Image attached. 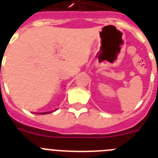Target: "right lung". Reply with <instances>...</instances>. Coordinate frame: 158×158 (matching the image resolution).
Here are the masks:
<instances>
[{
	"mask_svg": "<svg viewBox=\"0 0 158 158\" xmlns=\"http://www.w3.org/2000/svg\"><path fill=\"white\" fill-rule=\"evenodd\" d=\"M47 113H50V112H42V113H38V114H47Z\"/></svg>",
	"mask_w": 158,
	"mask_h": 158,
	"instance_id": "1",
	"label": "right lung"
}]
</instances>
